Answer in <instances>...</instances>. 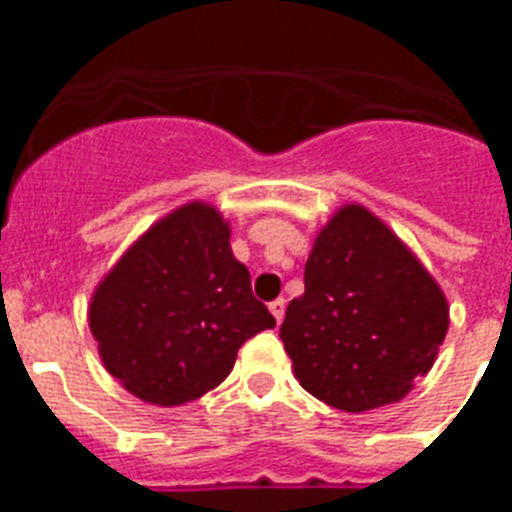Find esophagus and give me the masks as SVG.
Listing matches in <instances>:
<instances>
[{
    "label": "esophagus",
    "instance_id": "esophagus-1",
    "mask_svg": "<svg viewBox=\"0 0 512 512\" xmlns=\"http://www.w3.org/2000/svg\"><path fill=\"white\" fill-rule=\"evenodd\" d=\"M269 310H271V315L277 318V323H282L284 310H287V300H284V297H277L274 302H269Z\"/></svg>",
    "mask_w": 512,
    "mask_h": 512
}]
</instances>
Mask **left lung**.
Masks as SVG:
<instances>
[{
    "label": "left lung",
    "mask_w": 512,
    "mask_h": 512,
    "mask_svg": "<svg viewBox=\"0 0 512 512\" xmlns=\"http://www.w3.org/2000/svg\"><path fill=\"white\" fill-rule=\"evenodd\" d=\"M446 330L436 279L377 215L346 205L312 243L305 295L289 302L279 338L312 397L366 413L413 390Z\"/></svg>",
    "instance_id": "1"
}]
</instances>
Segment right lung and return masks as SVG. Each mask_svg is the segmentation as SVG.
I'll list each match as a JSON object with an SVG mask.
<instances>
[{
	"mask_svg": "<svg viewBox=\"0 0 512 512\" xmlns=\"http://www.w3.org/2000/svg\"><path fill=\"white\" fill-rule=\"evenodd\" d=\"M274 325L230 251L228 220L207 202H189L153 223L89 302L107 372L161 408L215 390L238 348Z\"/></svg>",
	"mask_w": 512,
	"mask_h": 512,
	"instance_id": "1",
	"label": "right lung"
}]
</instances>
